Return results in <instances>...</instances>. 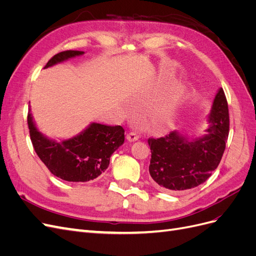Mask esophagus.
Wrapping results in <instances>:
<instances>
[{"instance_id": "obj_1", "label": "esophagus", "mask_w": 256, "mask_h": 256, "mask_svg": "<svg viewBox=\"0 0 256 256\" xmlns=\"http://www.w3.org/2000/svg\"><path fill=\"white\" fill-rule=\"evenodd\" d=\"M138 138H140V134H138V132H136V131H131V132H129L127 134V140L130 141V142L138 141Z\"/></svg>"}]
</instances>
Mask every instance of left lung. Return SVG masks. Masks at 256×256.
Instances as JSON below:
<instances>
[{"label":"left lung","mask_w":256,"mask_h":256,"mask_svg":"<svg viewBox=\"0 0 256 256\" xmlns=\"http://www.w3.org/2000/svg\"><path fill=\"white\" fill-rule=\"evenodd\" d=\"M209 122L208 134L193 141L177 131L148 138L150 174L156 188L168 192L187 191L206 182L218 168L230 130L228 106L223 88L216 95Z\"/></svg>","instance_id":"obj_1"}]
</instances>
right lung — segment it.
<instances>
[{
  "mask_svg": "<svg viewBox=\"0 0 256 256\" xmlns=\"http://www.w3.org/2000/svg\"><path fill=\"white\" fill-rule=\"evenodd\" d=\"M83 53L76 50L60 52L50 58L44 68ZM28 126L37 156L54 176L66 182L95 180L108 168L111 154L125 141V130L122 126L92 122L81 134L60 142L42 136L30 113Z\"/></svg>",
  "mask_w": 256,
  "mask_h": 256,
  "instance_id": "add662e5",
  "label": "right lung"
}]
</instances>
